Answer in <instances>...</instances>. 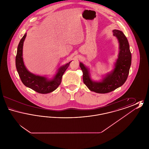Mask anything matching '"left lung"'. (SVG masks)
I'll list each match as a JSON object with an SVG mask.
<instances>
[{"mask_svg":"<svg viewBox=\"0 0 149 149\" xmlns=\"http://www.w3.org/2000/svg\"><path fill=\"white\" fill-rule=\"evenodd\" d=\"M113 35L118 39L119 43V54L114 68L107 74L101 81H93L90 75L89 69L80 63V67L83 71L84 83L88 89L97 93H107L123 85L127 79L131 64V53L126 37L123 33L117 29H114Z\"/></svg>","mask_w":149,"mask_h":149,"instance_id":"8db88e82","label":"left lung"}]
</instances>
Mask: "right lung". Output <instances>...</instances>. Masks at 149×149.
<instances>
[{
	"label": "right lung",
	"mask_w": 149,
	"mask_h": 149,
	"mask_svg": "<svg viewBox=\"0 0 149 149\" xmlns=\"http://www.w3.org/2000/svg\"><path fill=\"white\" fill-rule=\"evenodd\" d=\"M26 36L27 33H25L19 43L15 57V66L22 82L25 86L37 93L47 94L52 92L60 84L63 75L71 61L58 68L56 75L52 79L30 72L26 68L23 60V46Z\"/></svg>",
	"instance_id": "right-lung-1"
}]
</instances>
